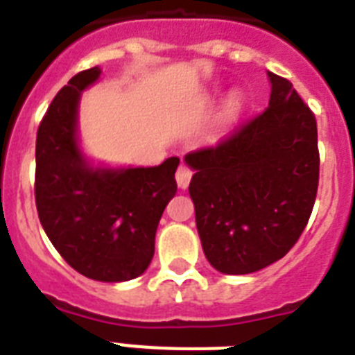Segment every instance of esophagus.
I'll list each match as a JSON object with an SVG mask.
<instances>
[{
  "label": "esophagus",
  "instance_id": "34e87169",
  "mask_svg": "<svg viewBox=\"0 0 355 355\" xmlns=\"http://www.w3.org/2000/svg\"><path fill=\"white\" fill-rule=\"evenodd\" d=\"M191 175H193V171H191L186 164H180L177 169V175H175V177H177L178 188H188L189 180H191Z\"/></svg>",
  "mask_w": 355,
  "mask_h": 355
}]
</instances>
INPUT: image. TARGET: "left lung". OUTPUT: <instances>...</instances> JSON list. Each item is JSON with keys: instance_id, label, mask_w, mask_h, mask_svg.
<instances>
[{"instance_id": "obj_1", "label": "left lung", "mask_w": 355, "mask_h": 355, "mask_svg": "<svg viewBox=\"0 0 355 355\" xmlns=\"http://www.w3.org/2000/svg\"><path fill=\"white\" fill-rule=\"evenodd\" d=\"M269 79V108L186 155L202 250L225 275L284 258L308 225L319 188L315 114L289 80L270 71Z\"/></svg>"}]
</instances>
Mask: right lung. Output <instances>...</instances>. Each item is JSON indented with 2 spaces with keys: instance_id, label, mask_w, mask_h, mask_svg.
<instances>
[{
  "instance_id": "add662e5",
  "label": "right lung",
  "mask_w": 355,
  "mask_h": 355,
  "mask_svg": "<svg viewBox=\"0 0 355 355\" xmlns=\"http://www.w3.org/2000/svg\"><path fill=\"white\" fill-rule=\"evenodd\" d=\"M101 69L60 88L36 134L35 200L49 241L86 278L125 282L149 267L167 202L177 193L178 158L156 167L94 169L77 145L80 92Z\"/></svg>"
}]
</instances>
